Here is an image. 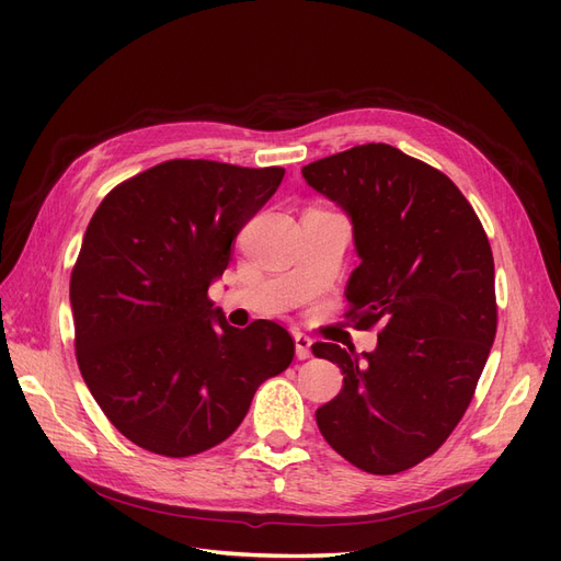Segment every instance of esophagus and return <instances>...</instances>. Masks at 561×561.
Returning <instances> with one entry per match:
<instances>
[{"instance_id":"1","label":"esophagus","mask_w":561,"mask_h":561,"mask_svg":"<svg viewBox=\"0 0 561 561\" xmlns=\"http://www.w3.org/2000/svg\"><path fill=\"white\" fill-rule=\"evenodd\" d=\"M311 346H313L311 336L301 334V332H297V334H295V353H297V358H299V360H307V358H311Z\"/></svg>"}]
</instances>
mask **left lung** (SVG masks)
<instances>
[{
    "instance_id": "left-lung-1",
    "label": "left lung",
    "mask_w": 561,
    "mask_h": 561,
    "mask_svg": "<svg viewBox=\"0 0 561 561\" xmlns=\"http://www.w3.org/2000/svg\"><path fill=\"white\" fill-rule=\"evenodd\" d=\"M301 175L351 217L360 266L348 318L383 325L371 353L311 346L344 375L318 428L355 468L396 474L443 447L472 400L496 336L489 239L445 173L390 145L339 151Z\"/></svg>"
}]
</instances>
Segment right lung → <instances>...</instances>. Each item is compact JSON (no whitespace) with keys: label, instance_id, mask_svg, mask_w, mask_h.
Returning a JSON list of instances; mask_svg holds the SVG:
<instances>
[{"label":"right lung","instance_id":"right-lung-1","mask_svg":"<svg viewBox=\"0 0 561 561\" xmlns=\"http://www.w3.org/2000/svg\"><path fill=\"white\" fill-rule=\"evenodd\" d=\"M285 171L173 159L105 196L70 280L81 377L112 426L161 456L206 451L295 358L274 320L231 328L208 287Z\"/></svg>","mask_w":561,"mask_h":561}]
</instances>
